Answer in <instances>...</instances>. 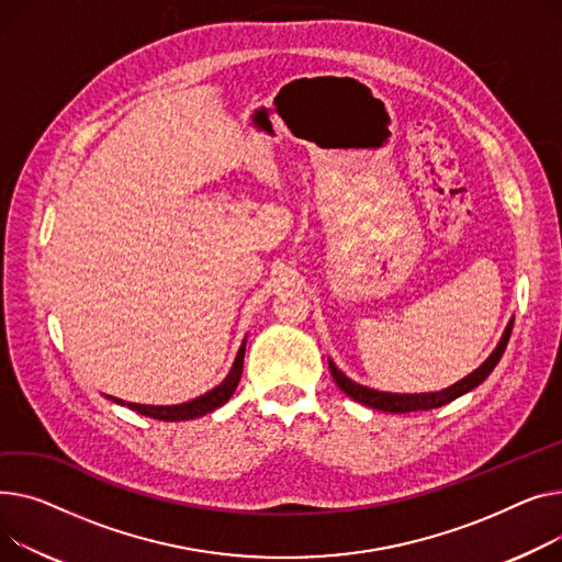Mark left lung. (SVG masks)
Returning a JSON list of instances; mask_svg holds the SVG:
<instances>
[{
	"label": "left lung",
	"mask_w": 562,
	"mask_h": 562,
	"mask_svg": "<svg viewBox=\"0 0 562 562\" xmlns=\"http://www.w3.org/2000/svg\"><path fill=\"white\" fill-rule=\"evenodd\" d=\"M510 331H513V322L506 326L504 331V338L502 342L497 345V349L492 351V356L483 362V366L479 370H474L470 376H465L463 381L453 383L451 387L447 390H440V392H426V394H390V392H376V390H370L366 385H358L353 383L351 379H347L331 360H328V370H331V376L334 381L338 383V387L342 392H347L349 397L353 402H360L366 404L370 408H376V411H383V413H413V411H431V408H440L453 400H458L460 394H465L470 390H474L479 383H483L490 372L497 368V362L502 360L504 351H506V345H508V338H510Z\"/></svg>",
	"instance_id": "8db88e82"
}]
</instances>
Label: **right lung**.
<instances>
[{"instance_id":"right-lung-1","label":"right lung","mask_w":562,"mask_h":562,"mask_svg":"<svg viewBox=\"0 0 562 562\" xmlns=\"http://www.w3.org/2000/svg\"><path fill=\"white\" fill-rule=\"evenodd\" d=\"M243 358H245V345L240 347V351L236 356V362H234V368H231L228 376L217 387H213L211 392L202 394V397H196V400H192L188 404H179V406H145V404H126V402H120V400H113V402L124 404L131 411H136V413L147 415V417H154V419H162V422H181V419L202 417V415L224 406L231 400V394L236 392V387L240 383V376H243Z\"/></svg>"}]
</instances>
